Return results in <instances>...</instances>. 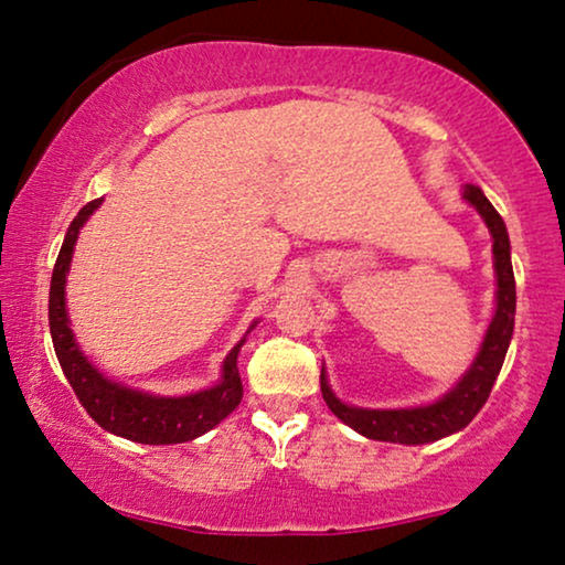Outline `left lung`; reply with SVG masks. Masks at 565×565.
I'll return each mask as SVG.
<instances>
[{
    "mask_svg": "<svg viewBox=\"0 0 565 565\" xmlns=\"http://www.w3.org/2000/svg\"><path fill=\"white\" fill-rule=\"evenodd\" d=\"M462 198L481 213V218L489 226L493 236V267H497V313L486 329L483 344L478 350L473 365L468 373L455 383V388L445 393L443 398L429 406L416 408H358L347 406L331 393L327 383V373L321 370V396L327 406L339 416L347 427L360 431L367 439H381V443L398 445H427L437 443L452 431H460L473 422V416L481 412L486 398L497 383V375L504 365L509 342L514 331V308H516V288H514V269L509 257V234L504 221L497 213L481 188L466 184Z\"/></svg>",
    "mask_w": 565,
    "mask_h": 565,
    "instance_id": "1",
    "label": "left lung"
}]
</instances>
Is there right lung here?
Masks as SVG:
<instances>
[{
  "instance_id": "1",
  "label": "right lung",
  "mask_w": 565,
  "mask_h": 565,
  "mask_svg": "<svg viewBox=\"0 0 565 565\" xmlns=\"http://www.w3.org/2000/svg\"><path fill=\"white\" fill-rule=\"evenodd\" d=\"M103 198L92 200L79 211L66 231L64 246H61L56 267L51 277V296H49V323L53 350H56L58 365L64 370L66 381L72 383L76 398L87 408V414L99 427L113 431V435L126 437L130 443L141 445H177L190 443L215 424H221L234 408L242 404L244 388L242 375H238L236 358L242 350L244 339L223 360L221 383L207 391L190 393V396L167 398L151 396V393L128 388V385L113 383L84 358V352L76 344V339L68 329L64 285L66 273L72 265L74 244L79 238V228L87 223L92 213L97 211ZM254 329V327H252Z\"/></svg>"
}]
</instances>
